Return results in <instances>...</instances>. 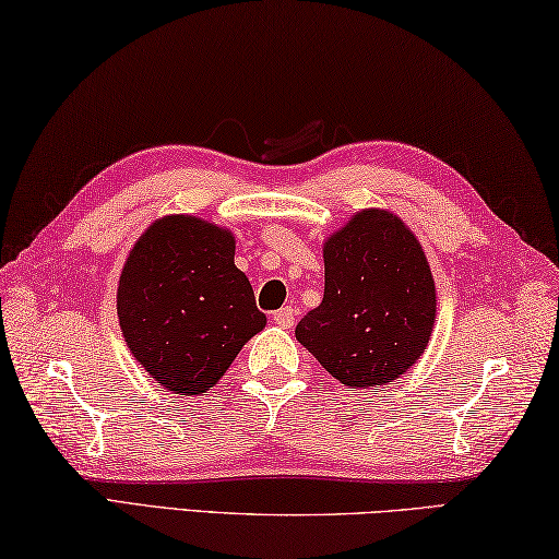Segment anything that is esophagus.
<instances>
[{
  "label": "esophagus",
  "instance_id": "esophagus-1",
  "mask_svg": "<svg viewBox=\"0 0 559 559\" xmlns=\"http://www.w3.org/2000/svg\"><path fill=\"white\" fill-rule=\"evenodd\" d=\"M272 319H274V324H277L280 329H292V326H295V319H297V309L285 307V309L274 311Z\"/></svg>",
  "mask_w": 559,
  "mask_h": 559
}]
</instances>
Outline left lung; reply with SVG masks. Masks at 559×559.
<instances>
[{"mask_svg":"<svg viewBox=\"0 0 559 559\" xmlns=\"http://www.w3.org/2000/svg\"><path fill=\"white\" fill-rule=\"evenodd\" d=\"M437 321L435 277L393 211L364 209L324 242V299L295 336L348 388L393 383L425 354Z\"/></svg>","mask_w":559,"mask_h":559,"instance_id":"8db88e82","label":"left lung"}]
</instances>
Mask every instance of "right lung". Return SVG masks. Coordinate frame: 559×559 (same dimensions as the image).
I'll list each match as a JSON object with an SVG mask.
<instances>
[{
  "label": "right lung",
  "mask_w": 559,
  "mask_h": 559,
  "mask_svg": "<svg viewBox=\"0 0 559 559\" xmlns=\"http://www.w3.org/2000/svg\"><path fill=\"white\" fill-rule=\"evenodd\" d=\"M117 317L127 348L174 395H203L267 317L235 267V235L199 215L156 218L124 260Z\"/></svg>",
  "instance_id": "add662e5"
}]
</instances>
